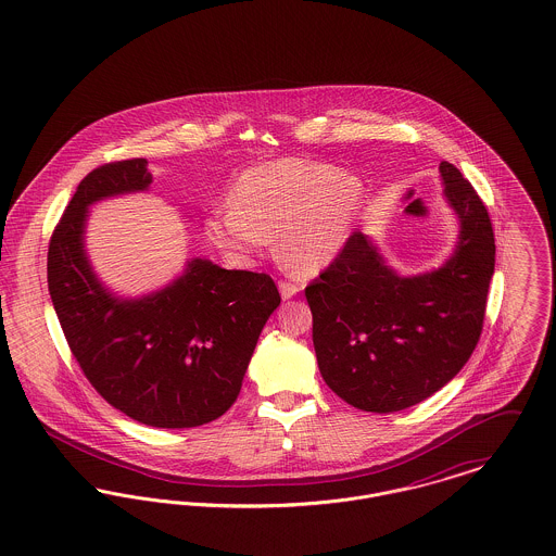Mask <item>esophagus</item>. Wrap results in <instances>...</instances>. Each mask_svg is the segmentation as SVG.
I'll return each mask as SVG.
<instances>
[{"label":"esophagus","instance_id":"esophagus-1","mask_svg":"<svg viewBox=\"0 0 556 556\" xmlns=\"http://www.w3.org/2000/svg\"><path fill=\"white\" fill-rule=\"evenodd\" d=\"M279 292H281L283 300H290V298H294V295L298 294V286L288 283V281H281V283H279Z\"/></svg>","mask_w":556,"mask_h":556}]
</instances>
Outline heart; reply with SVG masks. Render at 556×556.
<instances>
[{
  "mask_svg": "<svg viewBox=\"0 0 556 556\" xmlns=\"http://www.w3.org/2000/svg\"><path fill=\"white\" fill-rule=\"evenodd\" d=\"M359 176L336 165L286 157L248 167L230 195L205 218L207 239L232 261L250 264L277 239V256L294 273L315 275L340 256L365 205Z\"/></svg>",
  "mask_w": 556,
  "mask_h": 556,
  "instance_id": "heart-1",
  "label": "heart"
}]
</instances>
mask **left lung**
<instances>
[{"mask_svg": "<svg viewBox=\"0 0 556 556\" xmlns=\"http://www.w3.org/2000/svg\"><path fill=\"white\" fill-rule=\"evenodd\" d=\"M439 174L459 227L439 268L401 275L357 230L304 290L319 371L363 412H401L443 389L483 329L495 266L490 214L456 165L441 162Z\"/></svg>", "mask_w": 556, "mask_h": 556, "instance_id": "left-lung-1", "label": "left lung"}]
</instances>
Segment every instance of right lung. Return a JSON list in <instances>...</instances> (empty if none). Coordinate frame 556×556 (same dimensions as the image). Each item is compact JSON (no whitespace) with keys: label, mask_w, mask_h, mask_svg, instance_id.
<instances>
[{"label":"right lung","mask_w":556,"mask_h":556,"mask_svg":"<svg viewBox=\"0 0 556 556\" xmlns=\"http://www.w3.org/2000/svg\"><path fill=\"white\" fill-rule=\"evenodd\" d=\"M147 160L100 165L71 197L48 250V290L73 357L115 409L140 425L193 428L241 391L262 327L281 295L264 273L191 258L162 290L126 298L86 250L90 205L149 191Z\"/></svg>","instance_id":"right-lung-1"}]
</instances>
